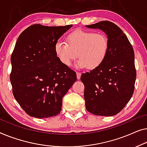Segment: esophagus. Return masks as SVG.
<instances>
[{
  "instance_id": "esophagus-1",
  "label": "esophagus",
  "mask_w": 147,
  "mask_h": 147,
  "mask_svg": "<svg viewBox=\"0 0 147 147\" xmlns=\"http://www.w3.org/2000/svg\"><path fill=\"white\" fill-rule=\"evenodd\" d=\"M80 76H81V73H78V72H76V77H77L78 79H80Z\"/></svg>"
}]
</instances>
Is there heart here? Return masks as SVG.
Wrapping results in <instances>:
<instances>
[{"mask_svg": "<svg viewBox=\"0 0 147 147\" xmlns=\"http://www.w3.org/2000/svg\"><path fill=\"white\" fill-rule=\"evenodd\" d=\"M67 42L59 40L55 47L57 57L66 67H70L78 55L76 67L96 69L104 62L109 49L108 37L102 32L76 30L68 35Z\"/></svg>", "mask_w": 147, "mask_h": 147, "instance_id": "obj_1", "label": "heart"}]
</instances>
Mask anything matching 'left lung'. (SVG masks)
<instances>
[{
	"instance_id": "1",
	"label": "left lung",
	"mask_w": 147,
	"mask_h": 147,
	"mask_svg": "<svg viewBox=\"0 0 147 147\" xmlns=\"http://www.w3.org/2000/svg\"><path fill=\"white\" fill-rule=\"evenodd\" d=\"M86 26L102 30L109 42L104 62L80 77L86 109L95 115L111 117L121 112L133 96L136 76L135 53L127 36L113 22L104 20Z\"/></svg>"
}]
</instances>
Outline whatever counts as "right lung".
I'll return each mask as SVG.
<instances>
[{"mask_svg":"<svg viewBox=\"0 0 147 147\" xmlns=\"http://www.w3.org/2000/svg\"><path fill=\"white\" fill-rule=\"evenodd\" d=\"M30 26L18 36L11 55L10 76L16 100L30 117L59 115L63 98L76 81V74L61 63L55 47L72 27Z\"/></svg>","mask_w":147,"mask_h":147,"instance_id":"obj_1","label":"right lung"}]
</instances>
